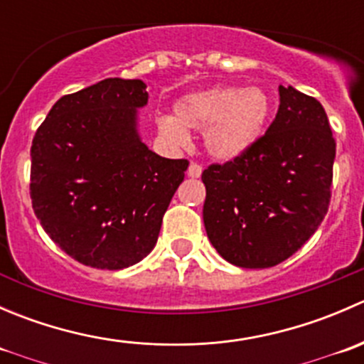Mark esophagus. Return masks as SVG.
Listing matches in <instances>:
<instances>
[{"label": "esophagus", "instance_id": "1", "mask_svg": "<svg viewBox=\"0 0 364 364\" xmlns=\"http://www.w3.org/2000/svg\"><path fill=\"white\" fill-rule=\"evenodd\" d=\"M200 174H203V165H200V164H190V167H188L190 178H200Z\"/></svg>", "mask_w": 364, "mask_h": 364}]
</instances>
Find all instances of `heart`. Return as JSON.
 I'll list each match as a JSON object with an SVG mask.
<instances>
[{"label": "heart", "mask_w": 364, "mask_h": 364, "mask_svg": "<svg viewBox=\"0 0 364 364\" xmlns=\"http://www.w3.org/2000/svg\"><path fill=\"white\" fill-rule=\"evenodd\" d=\"M174 117H161L160 132L176 144L188 141V132H204L205 149L218 160L245 155L262 137L271 100L260 87L216 86L186 95L176 104Z\"/></svg>", "instance_id": "heart-1"}]
</instances>
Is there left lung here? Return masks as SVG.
<instances>
[{
	"mask_svg": "<svg viewBox=\"0 0 364 364\" xmlns=\"http://www.w3.org/2000/svg\"><path fill=\"white\" fill-rule=\"evenodd\" d=\"M278 91L266 134L245 155L203 172L209 241L230 264L250 269L299 250L331 200L336 142L324 107L292 86Z\"/></svg>",
	"mask_w": 364,
	"mask_h": 364,
	"instance_id": "obj_1",
	"label": "left lung"
}]
</instances>
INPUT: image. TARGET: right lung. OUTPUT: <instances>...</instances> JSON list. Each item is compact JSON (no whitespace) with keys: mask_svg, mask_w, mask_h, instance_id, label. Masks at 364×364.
I'll use <instances>...</instances> for the list:
<instances>
[{"mask_svg":"<svg viewBox=\"0 0 364 364\" xmlns=\"http://www.w3.org/2000/svg\"><path fill=\"white\" fill-rule=\"evenodd\" d=\"M139 79H104L65 95L31 146L29 196L43 230L84 266L123 269L155 248L161 220L188 160H171L139 139Z\"/></svg>","mask_w":364,"mask_h":364,"instance_id":"right-lung-1","label":"right lung"}]
</instances>
